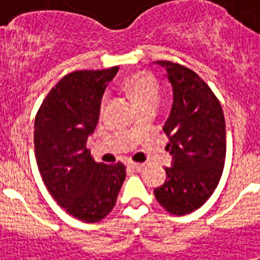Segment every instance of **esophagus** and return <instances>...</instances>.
Listing matches in <instances>:
<instances>
[{
  "label": "esophagus",
  "instance_id": "esophagus-1",
  "mask_svg": "<svg viewBox=\"0 0 260 260\" xmlns=\"http://www.w3.org/2000/svg\"><path fill=\"white\" fill-rule=\"evenodd\" d=\"M128 167H131V169H134V170H138L140 171L144 167V165L143 163H135V162H129L128 163Z\"/></svg>",
  "mask_w": 260,
  "mask_h": 260
}]
</instances>
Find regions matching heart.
<instances>
[{"mask_svg": "<svg viewBox=\"0 0 260 260\" xmlns=\"http://www.w3.org/2000/svg\"><path fill=\"white\" fill-rule=\"evenodd\" d=\"M122 87L132 94L138 105H143L146 102L158 100L159 86L156 79L148 71H138L128 75L121 82Z\"/></svg>", "mask_w": 260, "mask_h": 260, "instance_id": "obj_1", "label": "heart"}]
</instances>
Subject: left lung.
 <instances>
[{"mask_svg":"<svg viewBox=\"0 0 260 260\" xmlns=\"http://www.w3.org/2000/svg\"><path fill=\"white\" fill-rule=\"evenodd\" d=\"M173 86V106L163 126L173 156L155 198L171 214L198 209L217 187L225 162V120L210 87L194 71L169 60L155 62Z\"/></svg>","mask_w":260,"mask_h":260,"instance_id":"obj_1","label":"left lung"}]
</instances>
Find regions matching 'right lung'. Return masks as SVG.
<instances>
[{
	"label": "right lung",
	"mask_w": 260,
	"mask_h": 260,
	"mask_svg": "<svg viewBox=\"0 0 260 260\" xmlns=\"http://www.w3.org/2000/svg\"><path fill=\"white\" fill-rule=\"evenodd\" d=\"M118 67L63 77L35 118V154L44 185L67 213L85 222L109 214L125 179V166L97 163L86 148L101 100Z\"/></svg>",
	"instance_id": "add662e5"
}]
</instances>
